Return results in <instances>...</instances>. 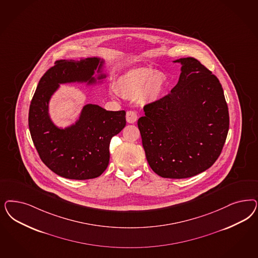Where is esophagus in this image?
I'll use <instances>...</instances> for the list:
<instances>
[{
  "label": "esophagus",
  "instance_id": "obj_1",
  "mask_svg": "<svg viewBox=\"0 0 258 258\" xmlns=\"http://www.w3.org/2000/svg\"><path fill=\"white\" fill-rule=\"evenodd\" d=\"M126 120L129 123H134L138 120V114L135 111H127L126 113Z\"/></svg>",
  "mask_w": 258,
  "mask_h": 258
}]
</instances>
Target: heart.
<instances>
[{
  "label": "heart",
  "mask_w": 258,
  "mask_h": 258,
  "mask_svg": "<svg viewBox=\"0 0 258 258\" xmlns=\"http://www.w3.org/2000/svg\"><path fill=\"white\" fill-rule=\"evenodd\" d=\"M166 79L163 74L147 67L127 72L117 81V92L126 98H137L142 94L145 100H157L164 91Z\"/></svg>",
  "instance_id": "1"
}]
</instances>
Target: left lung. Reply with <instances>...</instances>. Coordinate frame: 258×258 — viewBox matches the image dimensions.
<instances>
[{"mask_svg": "<svg viewBox=\"0 0 258 258\" xmlns=\"http://www.w3.org/2000/svg\"><path fill=\"white\" fill-rule=\"evenodd\" d=\"M181 64L175 87L144 106L138 120L152 170L166 178H186L212 166L221 154L230 118L221 83L195 58Z\"/></svg>", "mask_w": 258, "mask_h": 258, "instance_id": "1", "label": "left lung"}]
</instances>
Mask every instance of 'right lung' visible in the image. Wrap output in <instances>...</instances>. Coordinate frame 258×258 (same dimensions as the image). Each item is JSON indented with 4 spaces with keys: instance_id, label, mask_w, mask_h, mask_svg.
Here are the masks:
<instances>
[{
    "instance_id": "add662e5",
    "label": "right lung",
    "mask_w": 258,
    "mask_h": 258,
    "mask_svg": "<svg viewBox=\"0 0 258 258\" xmlns=\"http://www.w3.org/2000/svg\"><path fill=\"white\" fill-rule=\"evenodd\" d=\"M102 58L59 59L38 83L28 114L34 145L42 162L52 172L69 179H91L108 166L111 139L126 125L125 111H107L97 104L83 106L74 124L60 128L49 115V101L59 84L102 83ZM97 70L98 74L94 76Z\"/></svg>"
}]
</instances>
